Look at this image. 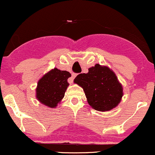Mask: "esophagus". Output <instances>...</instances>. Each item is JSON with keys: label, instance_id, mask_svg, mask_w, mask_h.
<instances>
[{"label": "esophagus", "instance_id": "1", "mask_svg": "<svg viewBox=\"0 0 155 155\" xmlns=\"http://www.w3.org/2000/svg\"><path fill=\"white\" fill-rule=\"evenodd\" d=\"M76 75H77V74H75V73H73V74H71V79L69 80V81H70L71 83H72L73 81H74V79H75Z\"/></svg>", "mask_w": 155, "mask_h": 155}]
</instances>
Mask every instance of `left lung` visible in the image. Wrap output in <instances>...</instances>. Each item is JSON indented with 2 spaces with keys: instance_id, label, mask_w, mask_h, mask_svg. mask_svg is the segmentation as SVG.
Masks as SVG:
<instances>
[{
  "instance_id": "8db88e82",
  "label": "left lung",
  "mask_w": 155,
  "mask_h": 155,
  "mask_svg": "<svg viewBox=\"0 0 155 155\" xmlns=\"http://www.w3.org/2000/svg\"><path fill=\"white\" fill-rule=\"evenodd\" d=\"M88 70L87 74H80L74 79L83 88L88 104L100 111H109L116 107L123 92L114 73L99 64Z\"/></svg>"
}]
</instances>
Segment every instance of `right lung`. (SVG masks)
Masks as SVG:
<instances>
[{
    "label": "right lung",
    "instance_id": "1",
    "mask_svg": "<svg viewBox=\"0 0 155 155\" xmlns=\"http://www.w3.org/2000/svg\"><path fill=\"white\" fill-rule=\"evenodd\" d=\"M71 74L66 71L54 68L45 74L38 82L37 99L49 107L54 108L63 98Z\"/></svg>",
    "mask_w": 155,
    "mask_h": 155
}]
</instances>
